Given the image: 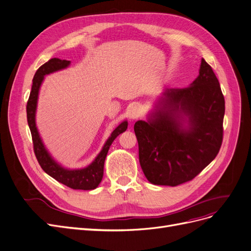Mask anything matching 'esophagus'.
Instances as JSON below:
<instances>
[{"label":"esophagus","mask_w":251,"mask_h":251,"mask_svg":"<svg viewBox=\"0 0 251 251\" xmlns=\"http://www.w3.org/2000/svg\"><path fill=\"white\" fill-rule=\"evenodd\" d=\"M140 109L138 108L137 106H134V107H132L131 109H129V111H128V113H127V116H128V118L131 119V120H135V119H137L138 117L140 116Z\"/></svg>","instance_id":"1"}]
</instances>
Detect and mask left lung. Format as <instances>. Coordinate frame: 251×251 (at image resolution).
Here are the masks:
<instances>
[{"label": "left lung", "mask_w": 251, "mask_h": 251, "mask_svg": "<svg viewBox=\"0 0 251 251\" xmlns=\"http://www.w3.org/2000/svg\"><path fill=\"white\" fill-rule=\"evenodd\" d=\"M226 102L212 67L201 59L187 88H167L134 131L150 183L175 187L200 175L219 152Z\"/></svg>", "instance_id": "left-lung-1"}]
</instances>
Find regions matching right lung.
Segmentation results:
<instances>
[{"label": "right lung", "mask_w": 251, "mask_h": 251, "mask_svg": "<svg viewBox=\"0 0 251 251\" xmlns=\"http://www.w3.org/2000/svg\"><path fill=\"white\" fill-rule=\"evenodd\" d=\"M70 64L71 61H68V60L53 58L38 68L37 72L35 73V75L33 77L32 89L27 103L28 125L32 135L34 152H35L36 159L43 171L47 172L50 176L58 180L59 183H61L72 189L93 190L100 185L102 179L103 164H105L107 153L112 142L115 140V138L119 134L124 133L127 128V122L125 120V122L120 124L114 131L112 132L106 143L103 144L100 153L87 167L80 169H68L64 168L63 166L60 165L56 160H54V158L51 157L48 150L46 149L45 144H43L36 126L35 117L38 94L40 86L43 82V79H45V75L64 70V68L70 66Z\"/></svg>", "instance_id": "obj_1"}]
</instances>
